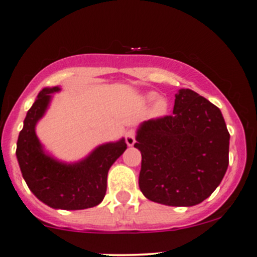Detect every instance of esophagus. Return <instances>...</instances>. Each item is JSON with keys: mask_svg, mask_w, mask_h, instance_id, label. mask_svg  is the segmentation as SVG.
I'll return each mask as SVG.
<instances>
[{"mask_svg": "<svg viewBox=\"0 0 257 257\" xmlns=\"http://www.w3.org/2000/svg\"><path fill=\"white\" fill-rule=\"evenodd\" d=\"M125 142L129 147H133L134 143H136V131L131 129L125 133Z\"/></svg>", "mask_w": 257, "mask_h": 257, "instance_id": "obj_1", "label": "esophagus"}]
</instances>
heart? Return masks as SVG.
Here are the masks:
<instances>
[{
	"label": "heart",
	"mask_w": 257,
	"mask_h": 257,
	"mask_svg": "<svg viewBox=\"0 0 257 257\" xmlns=\"http://www.w3.org/2000/svg\"><path fill=\"white\" fill-rule=\"evenodd\" d=\"M157 98H158V94H157V93H154V92H150V93H148L147 95H145V100H147V102H154ZM167 110H168L167 100H165V99L157 100V103L154 104L155 115H158V116L164 115V114L167 113Z\"/></svg>",
	"instance_id": "b5f03b06"
}]
</instances>
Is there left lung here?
<instances>
[{"instance_id": "obj_1", "label": "left lung", "mask_w": 257, "mask_h": 257, "mask_svg": "<svg viewBox=\"0 0 257 257\" xmlns=\"http://www.w3.org/2000/svg\"><path fill=\"white\" fill-rule=\"evenodd\" d=\"M136 139L142 153L139 188L163 205L200 204L219 186L229 165L224 116L191 89L175 94L172 115L143 121Z\"/></svg>"}]
</instances>
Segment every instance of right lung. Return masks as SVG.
<instances>
[{
    "mask_svg": "<svg viewBox=\"0 0 257 257\" xmlns=\"http://www.w3.org/2000/svg\"><path fill=\"white\" fill-rule=\"evenodd\" d=\"M59 87L43 88L27 112L17 141L16 155L30 190L53 209L82 210L102 203L107 191L108 170L126 149L124 138L95 148L77 163L59 162L43 150L36 124L45 115L52 93Z\"/></svg>",
    "mask_w": 257,
    "mask_h": 257,
    "instance_id": "right-lung-1",
    "label": "right lung"
}]
</instances>
